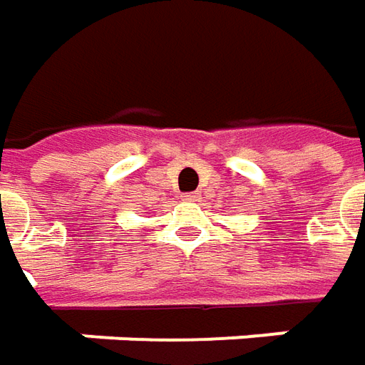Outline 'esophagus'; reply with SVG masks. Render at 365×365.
<instances>
[{"label":"esophagus","instance_id":"34e87169","mask_svg":"<svg viewBox=\"0 0 365 365\" xmlns=\"http://www.w3.org/2000/svg\"><path fill=\"white\" fill-rule=\"evenodd\" d=\"M197 197H200V195L195 194V192H190V194H183V200H185V202H195Z\"/></svg>","mask_w":365,"mask_h":365}]
</instances>
